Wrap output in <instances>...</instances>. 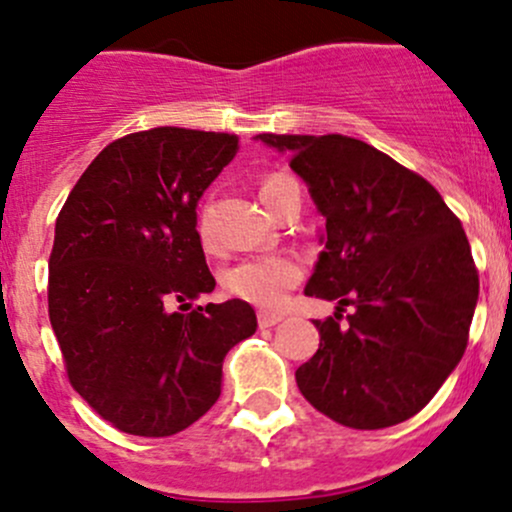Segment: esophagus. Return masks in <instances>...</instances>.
<instances>
[{
    "label": "esophagus",
    "mask_w": 512,
    "mask_h": 512,
    "mask_svg": "<svg viewBox=\"0 0 512 512\" xmlns=\"http://www.w3.org/2000/svg\"><path fill=\"white\" fill-rule=\"evenodd\" d=\"M279 320H282L279 313H260V316H257V323H260V328H274Z\"/></svg>",
    "instance_id": "34e87169"
}]
</instances>
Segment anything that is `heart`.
<instances>
[{"label":"heart","mask_w":512,"mask_h":512,"mask_svg":"<svg viewBox=\"0 0 512 512\" xmlns=\"http://www.w3.org/2000/svg\"><path fill=\"white\" fill-rule=\"evenodd\" d=\"M294 179L289 174H269L262 182L260 196L262 201L272 199L279 189L291 184ZM209 211H201L199 216V238L209 245ZM301 265L289 255H255L240 260L223 274V289L235 299L252 303L265 311H274L286 301L289 291L299 284Z\"/></svg>","instance_id":"obj_1"}]
</instances>
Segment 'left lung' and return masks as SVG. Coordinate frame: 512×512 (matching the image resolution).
Wrapping results in <instances>:
<instances>
[{
    "label": "left lung",
    "mask_w": 512,
    "mask_h": 512,
    "mask_svg": "<svg viewBox=\"0 0 512 512\" xmlns=\"http://www.w3.org/2000/svg\"><path fill=\"white\" fill-rule=\"evenodd\" d=\"M325 218L323 252L306 296L338 301L313 320L316 355L296 384L316 411L379 430L423 411L466 350L479 272L459 218L440 192L364 140L277 136ZM353 306L347 324L341 311Z\"/></svg>",
    "instance_id": "8db88e82"
}]
</instances>
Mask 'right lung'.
Here are the masks:
<instances>
[{"label": "right lung", "instance_id": "right-lung-1", "mask_svg": "<svg viewBox=\"0 0 512 512\" xmlns=\"http://www.w3.org/2000/svg\"><path fill=\"white\" fill-rule=\"evenodd\" d=\"M235 153L233 133L123 136L94 157L55 221L48 316L67 379L128 435L196 423L221 396L228 350L257 330L240 299L172 311L216 286L196 204Z\"/></svg>", "mask_w": 512, "mask_h": 512}]
</instances>
